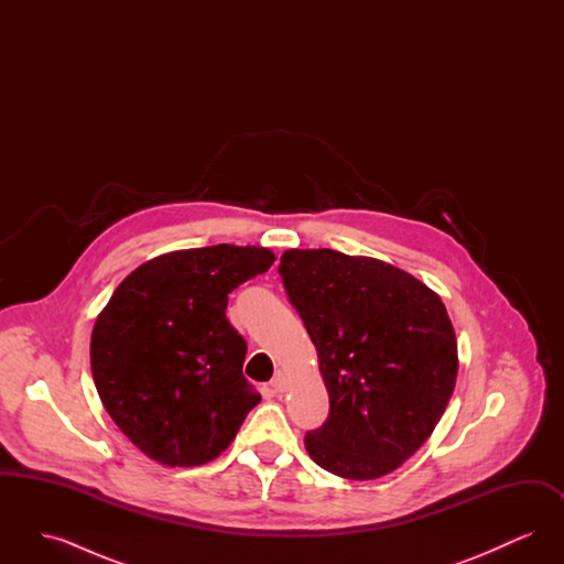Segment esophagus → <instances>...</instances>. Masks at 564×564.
Returning <instances> with one entry per match:
<instances>
[{"label": "esophagus", "mask_w": 564, "mask_h": 564, "mask_svg": "<svg viewBox=\"0 0 564 564\" xmlns=\"http://www.w3.org/2000/svg\"><path fill=\"white\" fill-rule=\"evenodd\" d=\"M285 387H288V380H285V376L281 375V372L274 375V378L270 380V391L272 393H283Z\"/></svg>", "instance_id": "esophagus-1"}]
</instances>
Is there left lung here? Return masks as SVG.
Returning a JSON list of instances; mask_svg holds the SVG:
<instances>
[{
	"label": "left lung",
	"instance_id": "obj_1",
	"mask_svg": "<svg viewBox=\"0 0 564 564\" xmlns=\"http://www.w3.org/2000/svg\"><path fill=\"white\" fill-rule=\"evenodd\" d=\"M279 274L319 355L329 414L304 435L329 474L375 480L414 455L455 391L456 338L412 274L334 249H290Z\"/></svg>",
	"mask_w": 564,
	"mask_h": 564
}]
</instances>
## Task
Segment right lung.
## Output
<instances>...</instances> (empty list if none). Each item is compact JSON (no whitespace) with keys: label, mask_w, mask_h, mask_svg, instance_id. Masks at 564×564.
<instances>
[{"label":"right lung","mask_w":564,"mask_h":564,"mask_svg":"<svg viewBox=\"0 0 564 564\" xmlns=\"http://www.w3.org/2000/svg\"><path fill=\"white\" fill-rule=\"evenodd\" d=\"M272 262L264 247L173 251L134 269L109 297L93 329L90 370L109 416L143 455L169 467L214 460L260 403L226 306Z\"/></svg>","instance_id":"right-lung-1"}]
</instances>
